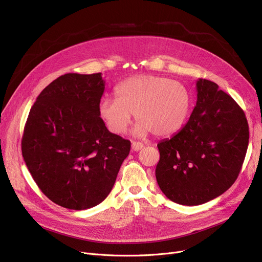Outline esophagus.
Instances as JSON below:
<instances>
[{
	"instance_id": "esophagus-1",
	"label": "esophagus",
	"mask_w": 262,
	"mask_h": 262,
	"mask_svg": "<svg viewBox=\"0 0 262 262\" xmlns=\"http://www.w3.org/2000/svg\"><path fill=\"white\" fill-rule=\"evenodd\" d=\"M144 146V144L142 142H137V141H134L132 143V149L135 150V152H138V150H140L142 147Z\"/></svg>"
}]
</instances>
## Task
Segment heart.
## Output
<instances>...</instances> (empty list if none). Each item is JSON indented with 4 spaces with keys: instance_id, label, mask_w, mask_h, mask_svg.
Here are the masks:
<instances>
[{
    "instance_id": "heart-1",
    "label": "heart",
    "mask_w": 262,
    "mask_h": 262,
    "mask_svg": "<svg viewBox=\"0 0 262 262\" xmlns=\"http://www.w3.org/2000/svg\"><path fill=\"white\" fill-rule=\"evenodd\" d=\"M116 98H104L99 104V115L109 132H126L132 114L138 124L137 136L152 132L167 136L180 129L191 105L188 89L182 82L157 75H136L121 81L115 89Z\"/></svg>"
}]
</instances>
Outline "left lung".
<instances>
[{"label":"left lung","mask_w":262,"mask_h":262,"mask_svg":"<svg viewBox=\"0 0 262 262\" xmlns=\"http://www.w3.org/2000/svg\"><path fill=\"white\" fill-rule=\"evenodd\" d=\"M198 100L186 125L157 146L159 188L181 205L207 203L235 183L249 145L244 112L213 81H196Z\"/></svg>","instance_id":"1"}]
</instances>
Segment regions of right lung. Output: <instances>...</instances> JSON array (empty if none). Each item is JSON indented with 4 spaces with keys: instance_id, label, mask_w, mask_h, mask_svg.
I'll return each instance as SVG.
<instances>
[{
    "instance_id": "obj_1",
    "label": "right lung",
    "mask_w": 262,
    "mask_h": 262,
    "mask_svg": "<svg viewBox=\"0 0 262 262\" xmlns=\"http://www.w3.org/2000/svg\"><path fill=\"white\" fill-rule=\"evenodd\" d=\"M102 73H68L47 86L31 108L22 156L35 183L61 207L84 210L112 191L130 141L110 133L99 115Z\"/></svg>"
}]
</instances>
